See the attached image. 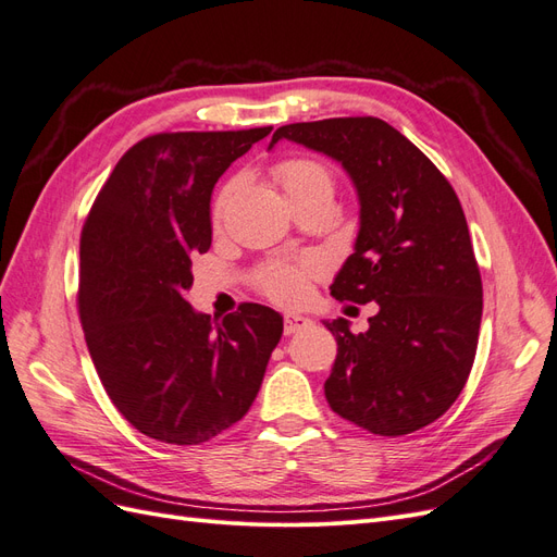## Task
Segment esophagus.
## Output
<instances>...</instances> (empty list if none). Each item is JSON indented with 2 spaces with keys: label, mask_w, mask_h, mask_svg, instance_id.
Wrapping results in <instances>:
<instances>
[{
  "label": "esophagus",
  "mask_w": 557,
  "mask_h": 557,
  "mask_svg": "<svg viewBox=\"0 0 557 557\" xmlns=\"http://www.w3.org/2000/svg\"><path fill=\"white\" fill-rule=\"evenodd\" d=\"M283 323H285V334H295V332H299V330L311 327L313 320L307 318V315H299V313H285Z\"/></svg>",
  "instance_id": "1"
}]
</instances>
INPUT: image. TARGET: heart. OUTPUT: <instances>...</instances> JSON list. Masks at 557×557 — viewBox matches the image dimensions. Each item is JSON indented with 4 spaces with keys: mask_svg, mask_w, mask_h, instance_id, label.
<instances>
[{
    "mask_svg": "<svg viewBox=\"0 0 557 557\" xmlns=\"http://www.w3.org/2000/svg\"><path fill=\"white\" fill-rule=\"evenodd\" d=\"M278 183L288 195L290 205H301L315 197H334V178L325 164H320L309 158H293L283 160L274 170ZM244 181L237 176L232 178L218 195L213 205V225H221L223 218L232 205L234 195L239 193ZM325 272L323 260L318 258H301L297 262H278L269 264L258 272V288L276 305L297 307L307 301L311 295V281Z\"/></svg>",
    "mask_w": 557,
    "mask_h": 557,
    "instance_id": "heart-1",
    "label": "heart"
}]
</instances>
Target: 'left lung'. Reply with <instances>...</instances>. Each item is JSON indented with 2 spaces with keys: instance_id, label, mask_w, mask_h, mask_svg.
Segmentation results:
<instances>
[{
  "instance_id": "left-lung-1",
  "label": "left lung",
  "mask_w": 557,
  "mask_h": 557,
  "mask_svg": "<svg viewBox=\"0 0 557 557\" xmlns=\"http://www.w3.org/2000/svg\"><path fill=\"white\" fill-rule=\"evenodd\" d=\"M342 162L360 199L356 252L332 283L344 301H376L369 330L327 320L336 360L325 381L334 413L401 436L434 423L474 364L483 285L460 199L432 160L381 117H327L274 132Z\"/></svg>"
}]
</instances>
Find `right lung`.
Instances as JSON below:
<instances>
[{"mask_svg": "<svg viewBox=\"0 0 557 557\" xmlns=\"http://www.w3.org/2000/svg\"><path fill=\"white\" fill-rule=\"evenodd\" d=\"M272 127L162 132L117 160L81 232L78 315L107 395L150 440L197 446L256 399L283 318L239 305L215 320L185 295L211 248L215 181Z\"/></svg>", "mask_w": 557, "mask_h": 557, "instance_id": "1", "label": "right lung"}]
</instances>
